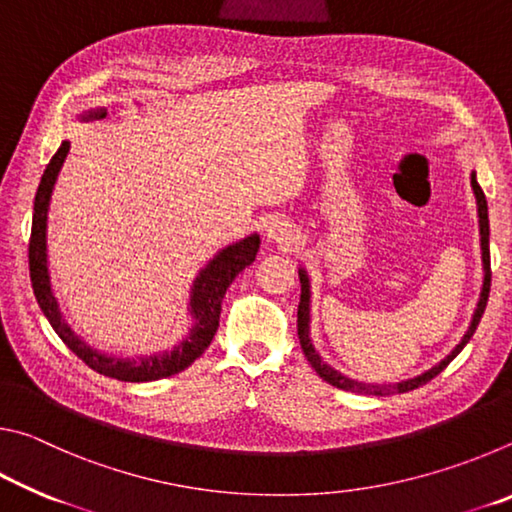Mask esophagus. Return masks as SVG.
<instances>
[{"instance_id": "obj_1", "label": "esophagus", "mask_w": 512, "mask_h": 512, "mask_svg": "<svg viewBox=\"0 0 512 512\" xmlns=\"http://www.w3.org/2000/svg\"><path fill=\"white\" fill-rule=\"evenodd\" d=\"M266 239L271 241V244H277L280 248H293V246H298L300 232L296 230V225L289 223V221L273 219L266 228Z\"/></svg>"}]
</instances>
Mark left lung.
<instances>
[{"mask_svg":"<svg viewBox=\"0 0 512 512\" xmlns=\"http://www.w3.org/2000/svg\"><path fill=\"white\" fill-rule=\"evenodd\" d=\"M472 192L476 198V212H479V237H481V264H483V284H481V293H479V302H476L474 314L470 325H467V332L463 334V339L458 341L452 352L445 354L438 363H433L431 368L422 370L420 375L406 377L402 381H381V384H375V381H361L354 379L350 375H343L341 370H336L334 366L320 357L318 350L311 343V280L305 266H298V277H300V305H298V339H300V348L305 352L307 361L311 363L320 377H323L327 384H332L341 391H350V393H366V395H391V393H406L413 391L422 384H427L429 379H433L438 372H443L447 368V363L452 361L458 352H461L476 332V327L481 323V316L485 311V305H488V296H490V221H488V201H485V194L476 180V171H472Z\"/></svg>","mask_w":512,"mask_h":512,"instance_id":"8db88e82","label":"left lung"}]
</instances>
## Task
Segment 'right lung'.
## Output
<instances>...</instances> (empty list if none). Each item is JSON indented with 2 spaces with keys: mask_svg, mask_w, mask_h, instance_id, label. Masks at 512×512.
Masks as SVG:
<instances>
[{
  "mask_svg": "<svg viewBox=\"0 0 512 512\" xmlns=\"http://www.w3.org/2000/svg\"><path fill=\"white\" fill-rule=\"evenodd\" d=\"M108 110L90 108L76 115L79 121H92L103 119ZM69 153V142L63 140L49 160L45 173H42L36 201H33V221H31V241H29V273H31V287L36 293V300L47 316L49 325L54 332L63 339V343L72 350L76 357L85 361V366L101 372V375L119 379V381H155L162 377H171L176 372L185 370L187 366L201 357L212 343L216 329H219V316H221V302L225 291L232 284V280L244 271L246 266L255 262L259 244L257 232H250L244 239L232 241V244L223 246L207 259V264L196 273L192 287H189V300H187V316L192 318L189 332L178 339L176 345L167 350L149 352V354H135V357H117V354L101 352L85 343L60 311L58 300L51 289V275H49V250H47V219H49V205L51 194H54L58 173L63 169L65 158Z\"/></svg>",
  "mask_w": 512,
  "mask_h": 512,
  "instance_id": "add662e5",
  "label": "right lung"
}]
</instances>
